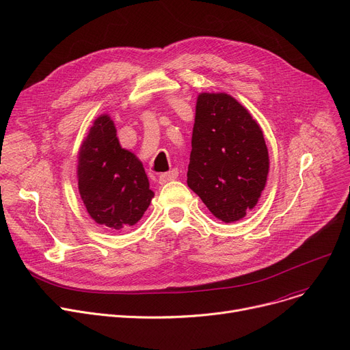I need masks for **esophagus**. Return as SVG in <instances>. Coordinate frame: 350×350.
I'll return each mask as SVG.
<instances>
[{
    "label": "esophagus",
    "mask_w": 350,
    "mask_h": 350,
    "mask_svg": "<svg viewBox=\"0 0 350 350\" xmlns=\"http://www.w3.org/2000/svg\"><path fill=\"white\" fill-rule=\"evenodd\" d=\"M177 174H178V172H177L176 169H173V170H170V172H167V173H161V174L159 176V183H160V185H165V183L176 180V178H177Z\"/></svg>",
    "instance_id": "1"
}]
</instances>
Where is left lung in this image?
Wrapping results in <instances>:
<instances>
[{
  "instance_id": "left-lung-1",
  "label": "left lung",
  "mask_w": 350,
  "mask_h": 350,
  "mask_svg": "<svg viewBox=\"0 0 350 350\" xmlns=\"http://www.w3.org/2000/svg\"><path fill=\"white\" fill-rule=\"evenodd\" d=\"M269 172L262 129L231 95L197 96L187 172L189 187L223 223L247 215L261 197Z\"/></svg>"
}]
</instances>
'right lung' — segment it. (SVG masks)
Listing matches in <instances>:
<instances>
[{"label":"right lung","mask_w":350,"mask_h":350,"mask_svg":"<svg viewBox=\"0 0 350 350\" xmlns=\"http://www.w3.org/2000/svg\"><path fill=\"white\" fill-rule=\"evenodd\" d=\"M77 176L86 211L113 231L135 226L154 197L142 161L120 146L106 113L95 119L79 147Z\"/></svg>","instance_id":"right-lung-1"}]
</instances>
